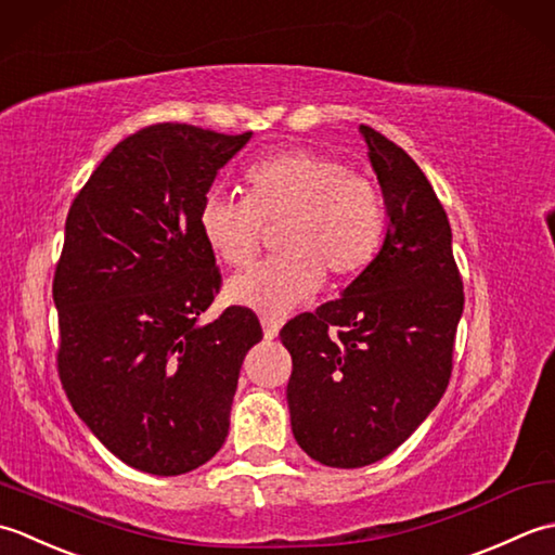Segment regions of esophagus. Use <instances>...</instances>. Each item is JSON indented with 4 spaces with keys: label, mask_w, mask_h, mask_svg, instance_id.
Segmentation results:
<instances>
[{
    "label": "esophagus",
    "mask_w": 555,
    "mask_h": 555,
    "mask_svg": "<svg viewBox=\"0 0 555 555\" xmlns=\"http://www.w3.org/2000/svg\"><path fill=\"white\" fill-rule=\"evenodd\" d=\"M261 325H263V337L266 340H275L280 327H282V319H278V315H270V313H263L261 315Z\"/></svg>",
    "instance_id": "1"
}]
</instances>
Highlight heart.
<instances>
[{
	"label": "heart",
	"instance_id": "heart-1",
	"mask_svg": "<svg viewBox=\"0 0 555 555\" xmlns=\"http://www.w3.org/2000/svg\"><path fill=\"white\" fill-rule=\"evenodd\" d=\"M246 196L210 189L198 230L212 256L244 268L261 251L268 224H280V256L230 280V299L270 315L287 313L323 287L325 270L349 278L364 270L386 236V203L369 177L343 160L289 149L244 172Z\"/></svg>",
	"mask_w": 555,
	"mask_h": 555
}]
</instances>
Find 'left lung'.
Wrapping results in <instances>:
<instances>
[{"label": "left lung", "mask_w": 555, "mask_h": 555, "mask_svg": "<svg viewBox=\"0 0 555 555\" xmlns=\"http://www.w3.org/2000/svg\"><path fill=\"white\" fill-rule=\"evenodd\" d=\"M388 212L378 256L340 299L280 331L292 354V434L325 467L383 460L410 438L452 373L465 307L448 215L400 145L361 124Z\"/></svg>", "instance_id": "obj_1"}]
</instances>
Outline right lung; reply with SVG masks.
<instances>
[{
  "instance_id": "right-lung-1",
  "label": "right lung",
  "mask_w": 555,
  "mask_h": 555,
  "mask_svg": "<svg viewBox=\"0 0 555 555\" xmlns=\"http://www.w3.org/2000/svg\"><path fill=\"white\" fill-rule=\"evenodd\" d=\"M248 139L153 124L112 149L66 215L52 282L62 388L112 455L157 477L222 448L242 361L263 340L246 307L198 323L222 282L198 206Z\"/></svg>"
}]
</instances>
